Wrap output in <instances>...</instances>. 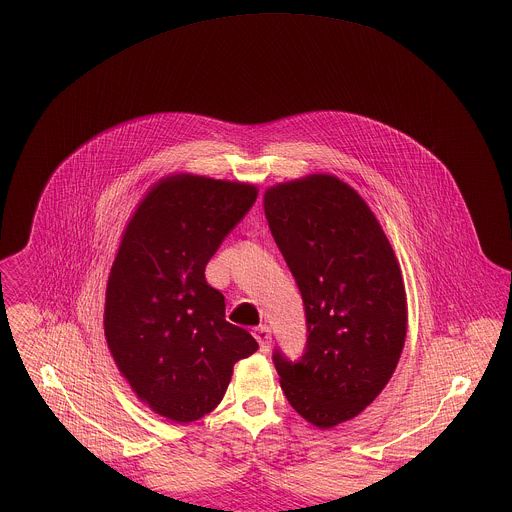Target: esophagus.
<instances>
[{
  "instance_id": "obj_1",
  "label": "esophagus",
  "mask_w": 512,
  "mask_h": 512,
  "mask_svg": "<svg viewBox=\"0 0 512 512\" xmlns=\"http://www.w3.org/2000/svg\"><path fill=\"white\" fill-rule=\"evenodd\" d=\"M254 337H256V341H258V345H260V351H262V353H268V351H270V345H272V331H270V327H266V325L256 327V329H254Z\"/></svg>"
}]
</instances>
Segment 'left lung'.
<instances>
[{
    "label": "left lung",
    "instance_id": "obj_1",
    "mask_svg": "<svg viewBox=\"0 0 512 512\" xmlns=\"http://www.w3.org/2000/svg\"><path fill=\"white\" fill-rule=\"evenodd\" d=\"M272 236L299 288L307 341L272 361L293 410L327 430L382 392L406 339V292L394 250L355 189L331 175L264 195Z\"/></svg>",
    "mask_w": 512,
    "mask_h": 512
}]
</instances>
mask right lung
Returning <instances> with one entry per match:
<instances>
[{"mask_svg":"<svg viewBox=\"0 0 512 512\" xmlns=\"http://www.w3.org/2000/svg\"><path fill=\"white\" fill-rule=\"evenodd\" d=\"M256 201V187L197 175L159 181L130 220L112 264L104 333L134 392L173 422L213 412L258 343L224 319L205 280L222 240Z\"/></svg>","mask_w":512,"mask_h":512,"instance_id":"obj_1","label":"right lung"}]
</instances>
